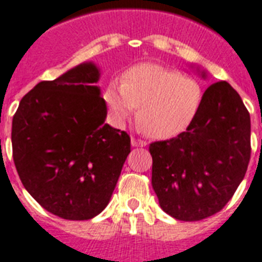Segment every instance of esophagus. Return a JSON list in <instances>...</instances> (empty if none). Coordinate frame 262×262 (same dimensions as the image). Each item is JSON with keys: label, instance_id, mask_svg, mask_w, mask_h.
<instances>
[{"label": "esophagus", "instance_id": "esophagus-1", "mask_svg": "<svg viewBox=\"0 0 262 262\" xmlns=\"http://www.w3.org/2000/svg\"><path fill=\"white\" fill-rule=\"evenodd\" d=\"M130 143L133 147H145L147 143H145L144 140H140V139H136V137H132Z\"/></svg>", "mask_w": 262, "mask_h": 262}]
</instances>
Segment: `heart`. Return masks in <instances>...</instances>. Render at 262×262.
<instances>
[{
	"label": "heart",
	"instance_id": "heart-1",
	"mask_svg": "<svg viewBox=\"0 0 262 262\" xmlns=\"http://www.w3.org/2000/svg\"><path fill=\"white\" fill-rule=\"evenodd\" d=\"M114 123L123 125L137 111V123L152 139H171L188 129L202 108L201 82L154 63L127 70L122 85L111 82L103 95Z\"/></svg>",
	"mask_w": 262,
	"mask_h": 262
}]
</instances>
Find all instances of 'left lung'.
Masks as SVG:
<instances>
[{
    "label": "left lung",
    "instance_id": "obj_1",
    "mask_svg": "<svg viewBox=\"0 0 262 262\" xmlns=\"http://www.w3.org/2000/svg\"><path fill=\"white\" fill-rule=\"evenodd\" d=\"M206 78V73H201ZM152 188L162 210L199 221L228 203L250 161V115L228 82L207 88L193 123L177 137L149 144Z\"/></svg>",
    "mask_w": 262,
    "mask_h": 262
}]
</instances>
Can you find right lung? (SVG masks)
Segmentation results:
<instances>
[{"mask_svg": "<svg viewBox=\"0 0 262 262\" xmlns=\"http://www.w3.org/2000/svg\"><path fill=\"white\" fill-rule=\"evenodd\" d=\"M99 67L81 63L37 83L12 121L13 162L25 188L64 220H91L108 205L130 152L126 132L104 123Z\"/></svg>", "mask_w": 262, "mask_h": 262, "instance_id": "1", "label": "right lung"}]
</instances>
